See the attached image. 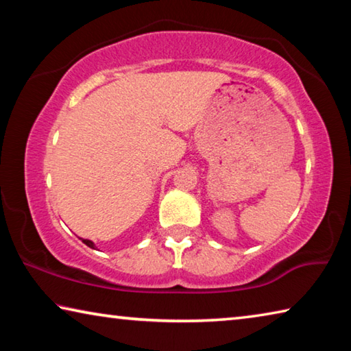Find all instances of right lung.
Here are the masks:
<instances>
[{
	"instance_id": "1",
	"label": "right lung",
	"mask_w": 351,
	"mask_h": 351,
	"mask_svg": "<svg viewBox=\"0 0 351 351\" xmlns=\"http://www.w3.org/2000/svg\"><path fill=\"white\" fill-rule=\"evenodd\" d=\"M83 243H85V245L88 246V247H91V249H96V245H94V243L91 241V240H86V239H80Z\"/></svg>"
}]
</instances>
